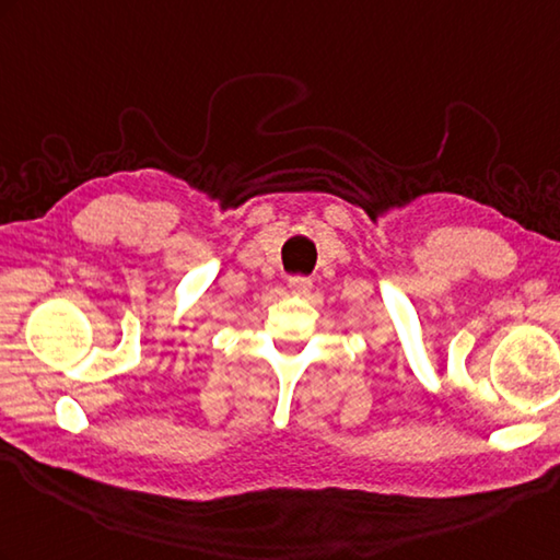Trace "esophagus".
<instances>
[{"label": "esophagus", "instance_id": "34e87169", "mask_svg": "<svg viewBox=\"0 0 560 560\" xmlns=\"http://www.w3.org/2000/svg\"><path fill=\"white\" fill-rule=\"evenodd\" d=\"M289 289L293 293H307L312 289V279L303 277V275H295V277L289 279Z\"/></svg>", "mask_w": 560, "mask_h": 560}]
</instances>
